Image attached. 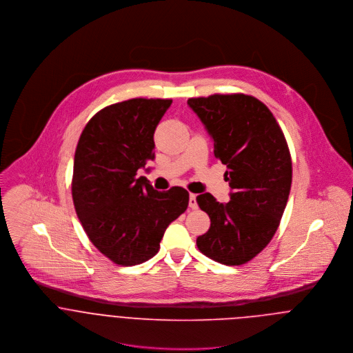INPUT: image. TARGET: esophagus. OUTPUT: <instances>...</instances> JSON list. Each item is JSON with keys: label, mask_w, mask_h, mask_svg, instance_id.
Masks as SVG:
<instances>
[{"label": "esophagus", "mask_w": 353, "mask_h": 353, "mask_svg": "<svg viewBox=\"0 0 353 353\" xmlns=\"http://www.w3.org/2000/svg\"><path fill=\"white\" fill-rule=\"evenodd\" d=\"M189 206L192 208V209H197V201H196V194H193V193H190V196H189Z\"/></svg>", "instance_id": "obj_1"}]
</instances>
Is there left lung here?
<instances>
[{"instance_id": "8db88e82", "label": "left lung", "mask_w": 353, "mask_h": 353, "mask_svg": "<svg viewBox=\"0 0 353 353\" xmlns=\"http://www.w3.org/2000/svg\"><path fill=\"white\" fill-rule=\"evenodd\" d=\"M213 141L214 156L227 165L230 201L197 196L210 227L197 238L206 256L242 265L273 238L290 197L292 163L285 137L262 101L243 94L189 99Z\"/></svg>"}]
</instances>
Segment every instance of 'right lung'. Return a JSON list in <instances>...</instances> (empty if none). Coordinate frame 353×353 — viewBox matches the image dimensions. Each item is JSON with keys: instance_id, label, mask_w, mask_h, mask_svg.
I'll list each match as a JSON object with an SVG mask.
<instances>
[{"instance_id": "obj_1", "label": "right lung", "mask_w": 353, "mask_h": 353, "mask_svg": "<svg viewBox=\"0 0 353 353\" xmlns=\"http://www.w3.org/2000/svg\"><path fill=\"white\" fill-rule=\"evenodd\" d=\"M172 101L130 99L101 110L84 128L73 164L76 213L94 246L118 265H139L160 249L189 205L175 186L157 192L137 171L154 159L153 133Z\"/></svg>"}]
</instances>
